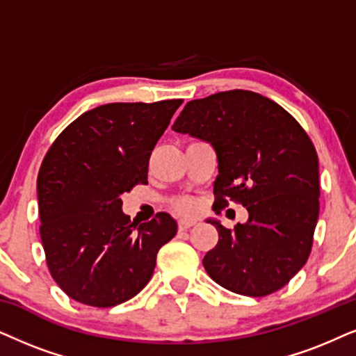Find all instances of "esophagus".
<instances>
[{
  "label": "esophagus",
  "mask_w": 356,
  "mask_h": 356,
  "mask_svg": "<svg viewBox=\"0 0 356 356\" xmlns=\"http://www.w3.org/2000/svg\"><path fill=\"white\" fill-rule=\"evenodd\" d=\"M193 225H195L193 220H181V222H179V232H186L188 228H192Z\"/></svg>",
  "instance_id": "1"
}]
</instances>
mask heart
Returning a JSON list of instances; mask_svg holds the SVG:
<instances>
[{
  "instance_id": "1",
  "label": "heart",
  "mask_w": 356,
  "mask_h": 356,
  "mask_svg": "<svg viewBox=\"0 0 356 356\" xmlns=\"http://www.w3.org/2000/svg\"><path fill=\"white\" fill-rule=\"evenodd\" d=\"M172 207L179 211V213L191 215L197 210V202L195 199H192V197H179V199H175L172 202Z\"/></svg>"
}]
</instances>
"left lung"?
<instances>
[{
  "label": "left lung",
  "instance_id": "8db88e82",
  "mask_svg": "<svg viewBox=\"0 0 356 356\" xmlns=\"http://www.w3.org/2000/svg\"><path fill=\"white\" fill-rule=\"evenodd\" d=\"M172 129L217 151L213 207L235 202L250 213L233 232L210 222L218 243L205 271L250 298L284 287L307 263L318 218V157L302 126L269 98L230 90L188 102Z\"/></svg>",
  "mask_w": 356,
  "mask_h": 356
}]
</instances>
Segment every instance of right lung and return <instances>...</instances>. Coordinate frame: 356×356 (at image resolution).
<instances>
[{
	"label": "right lung",
	"mask_w": 356,
	"mask_h": 356,
	"mask_svg": "<svg viewBox=\"0 0 356 356\" xmlns=\"http://www.w3.org/2000/svg\"><path fill=\"white\" fill-rule=\"evenodd\" d=\"M182 100L108 103L58 134L38 174L39 233L49 273L69 298L113 307L154 273L157 251L177 223L159 211L136 225L121 193L147 184L149 157Z\"/></svg>",
	"instance_id": "right-lung-1"
}]
</instances>
